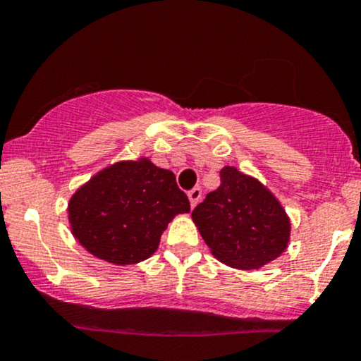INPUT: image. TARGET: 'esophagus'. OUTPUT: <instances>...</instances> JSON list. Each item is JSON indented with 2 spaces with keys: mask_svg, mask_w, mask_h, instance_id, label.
<instances>
[{
  "mask_svg": "<svg viewBox=\"0 0 361 361\" xmlns=\"http://www.w3.org/2000/svg\"><path fill=\"white\" fill-rule=\"evenodd\" d=\"M188 199H190V205L192 207H195L197 204H199L200 199H202V190L200 188H192L188 192Z\"/></svg>",
  "mask_w": 361,
  "mask_h": 361,
  "instance_id": "34e87169",
  "label": "esophagus"
}]
</instances>
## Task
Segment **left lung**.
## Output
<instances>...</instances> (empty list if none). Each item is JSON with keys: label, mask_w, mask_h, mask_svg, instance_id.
<instances>
[{"label": "left lung", "mask_w": 361, "mask_h": 361, "mask_svg": "<svg viewBox=\"0 0 361 361\" xmlns=\"http://www.w3.org/2000/svg\"><path fill=\"white\" fill-rule=\"evenodd\" d=\"M212 255L236 269H259L277 259L290 241V217L255 178L233 166L221 169L219 188L192 212Z\"/></svg>", "instance_id": "obj_1"}]
</instances>
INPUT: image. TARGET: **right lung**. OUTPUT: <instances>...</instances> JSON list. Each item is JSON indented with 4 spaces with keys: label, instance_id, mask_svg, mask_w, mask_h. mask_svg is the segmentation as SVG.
Here are the masks:
<instances>
[{
    "label": "right lung",
    "instance_id": "add662e5",
    "mask_svg": "<svg viewBox=\"0 0 361 361\" xmlns=\"http://www.w3.org/2000/svg\"><path fill=\"white\" fill-rule=\"evenodd\" d=\"M190 202L169 169L147 157L108 166L82 185L68 204L70 228L97 259L137 264L157 250L161 235Z\"/></svg>",
    "mask_w": 361,
    "mask_h": 361
}]
</instances>
